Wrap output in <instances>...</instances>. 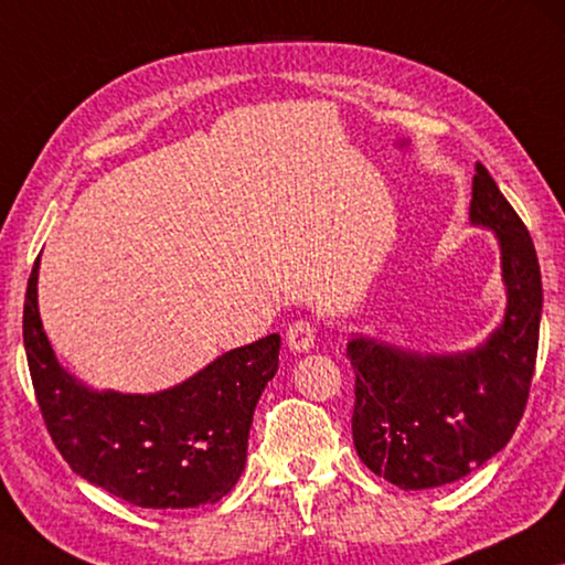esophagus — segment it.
I'll use <instances>...</instances> for the list:
<instances>
[{
    "mask_svg": "<svg viewBox=\"0 0 565 565\" xmlns=\"http://www.w3.org/2000/svg\"><path fill=\"white\" fill-rule=\"evenodd\" d=\"M312 341H316V323L308 318L295 320V323L288 328V345L295 353H306Z\"/></svg>",
    "mask_w": 565,
    "mask_h": 565,
    "instance_id": "esophagus-1",
    "label": "esophagus"
}]
</instances>
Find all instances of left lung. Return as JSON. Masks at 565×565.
Here are the masks:
<instances>
[{"label": "left lung", "instance_id": "left-lung-1", "mask_svg": "<svg viewBox=\"0 0 565 565\" xmlns=\"http://www.w3.org/2000/svg\"><path fill=\"white\" fill-rule=\"evenodd\" d=\"M470 222L500 242L508 308L488 341L465 353H414L353 335V445L361 462L402 490L462 480L508 445L535 371L543 285L531 234L482 163Z\"/></svg>", "mask_w": 565, "mask_h": 565}]
</instances>
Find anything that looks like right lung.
<instances>
[{"mask_svg":"<svg viewBox=\"0 0 565 565\" xmlns=\"http://www.w3.org/2000/svg\"><path fill=\"white\" fill-rule=\"evenodd\" d=\"M38 270L40 257L24 295V351L42 419L73 472L136 508L222 500L245 470L253 414L277 371L280 335L222 353L167 392H93L55 359L38 310Z\"/></svg>","mask_w":565,"mask_h":565,"instance_id":"obj_1","label":"right lung"}]
</instances>
